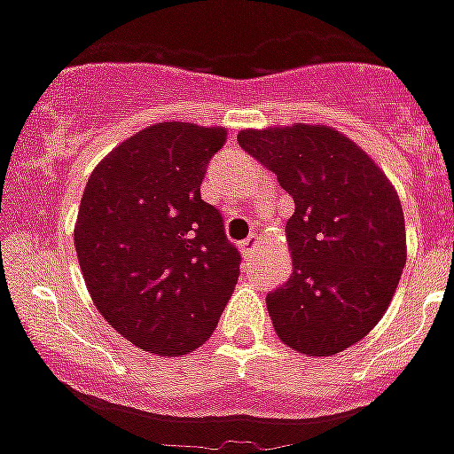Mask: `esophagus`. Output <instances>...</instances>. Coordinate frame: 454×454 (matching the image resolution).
Masks as SVG:
<instances>
[{
  "label": "esophagus",
  "mask_w": 454,
  "mask_h": 454,
  "mask_svg": "<svg viewBox=\"0 0 454 454\" xmlns=\"http://www.w3.org/2000/svg\"><path fill=\"white\" fill-rule=\"evenodd\" d=\"M259 245H262V238H259V235H256V233H252V235H249V238H245V240L240 242L242 254L252 256V254H254V249L259 247Z\"/></svg>",
  "instance_id": "34e87169"
}]
</instances>
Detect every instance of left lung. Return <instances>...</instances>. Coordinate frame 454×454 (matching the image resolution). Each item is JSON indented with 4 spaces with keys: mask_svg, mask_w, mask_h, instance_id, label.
<instances>
[{
    "mask_svg": "<svg viewBox=\"0 0 454 454\" xmlns=\"http://www.w3.org/2000/svg\"><path fill=\"white\" fill-rule=\"evenodd\" d=\"M238 144L294 200L290 280L266 297L280 341L334 356L380 323L405 266V219L384 171L344 134L294 124L245 129Z\"/></svg>",
    "mask_w": 454,
    "mask_h": 454,
    "instance_id": "left-lung-1",
    "label": "left lung"
}]
</instances>
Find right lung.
Returning <instances> with one entry per match:
<instances>
[{
	"instance_id": "right-lung-1",
	"label": "right lung",
	"mask_w": 454,
	"mask_h": 454,
	"mask_svg": "<svg viewBox=\"0 0 454 454\" xmlns=\"http://www.w3.org/2000/svg\"><path fill=\"white\" fill-rule=\"evenodd\" d=\"M226 131L160 122L117 145L89 176L74 249L101 316L144 351L205 344L242 256L200 184Z\"/></svg>"
}]
</instances>
